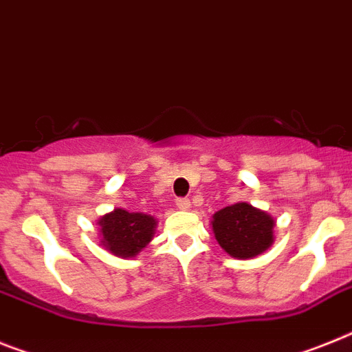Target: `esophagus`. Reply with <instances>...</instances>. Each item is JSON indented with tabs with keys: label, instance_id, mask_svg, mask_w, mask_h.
Wrapping results in <instances>:
<instances>
[{
	"label": "esophagus",
	"instance_id": "34e87169",
	"mask_svg": "<svg viewBox=\"0 0 352 352\" xmlns=\"http://www.w3.org/2000/svg\"><path fill=\"white\" fill-rule=\"evenodd\" d=\"M176 206H178V210H188L190 208V201L185 199V197H178L176 199Z\"/></svg>",
	"mask_w": 352,
	"mask_h": 352
}]
</instances>
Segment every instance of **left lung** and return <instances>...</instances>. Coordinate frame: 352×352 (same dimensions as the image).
I'll return each instance as SVG.
<instances>
[{"instance_id":"left-lung-1","label":"left lung","mask_w":352,"mask_h":352,"mask_svg":"<svg viewBox=\"0 0 352 352\" xmlns=\"http://www.w3.org/2000/svg\"><path fill=\"white\" fill-rule=\"evenodd\" d=\"M212 228L219 245L239 260L258 256L274 242V219L248 203L219 210Z\"/></svg>"}]
</instances>
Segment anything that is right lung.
<instances>
[{"instance_id": "right-lung-1", "label": "right lung", "mask_w": 352, "mask_h": 352, "mask_svg": "<svg viewBox=\"0 0 352 352\" xmlns=\"http://www.w3.org/2000/svg\"><path fill=\"white\" fill-rule=\"evenodd\" d=\"M101 245L119 258H133L153 240L156 219L139 212L116 208L99 219Z\"/></svg>"}]
</instances>
